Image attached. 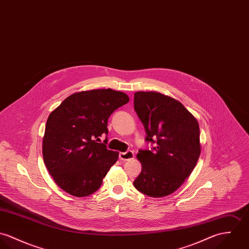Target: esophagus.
I'll use <instances>...</instances> for the list:
<instances>
[{
	"mask_svg": "<svg viewBox=\"0 0 249 249\" xmlns=\"http://www.w3.org/2000/svg\"><path fill=\"white\" fill-rule=\"evenodd\" d=\"M134 157H135V154L132 151H127L125 153H119V159L121 160H131L134 159Z\"/></svg>",
	"mask_w": 249,
	"mask_h": 249,
	"instance_id": "1",
	"label": "esophagus"
}]
</instances>
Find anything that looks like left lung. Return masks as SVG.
I'll return each mask as SVG.
<instances>
[{"label": "left lung", "mask_w": 249, "mask_h": 249, "mask_svg": "<svg viewBox=\"0 0 249 249\" xmlns=\"http://www.w3.org/2000/svg\"><path fill=\"white\" fill-rule=\"evenodd\" d=\"M134 106L146 140L157 143L152 151L139 150L142 170L134 185L146 196H166L183 184L199 158L197 120L179 101L158 91H137Z\"/></svg>", "instance_id": "1"}]
</instances>
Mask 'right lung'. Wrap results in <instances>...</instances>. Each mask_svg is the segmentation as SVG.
I'll use <instances>...</instances> for the list:
<instances>
[{
	"label": "right lung",
	"mask_w": 249,
	"mask_h": 249,
	"mask_svg": "<svg viewBox=\"0 0 249 249\" xmlns=\"http://www.w3.org/2000/svg\"><path fill=\"white\" fill-rule=\"evenodd\" d=\"M129 100L126 93L111 89L83 90L67 97L51 112L43 138V158L62 190L87 196L101 186L119 154L97 141L108 135L109 116Z\"/></svg>",
	"instance_id": "obj_1"
}]
</instances>
